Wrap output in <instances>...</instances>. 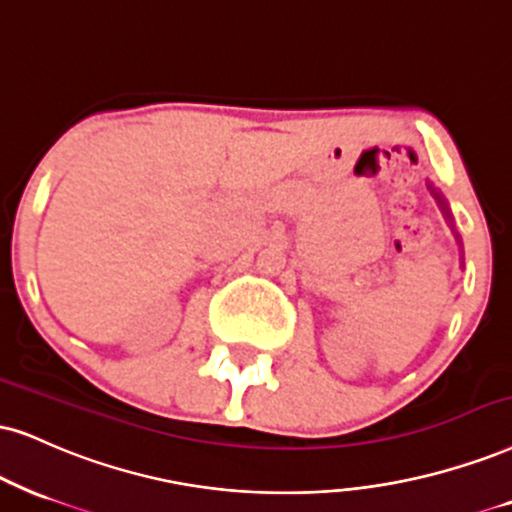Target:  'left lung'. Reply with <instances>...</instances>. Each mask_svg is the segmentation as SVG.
Here are the masks:
<instances>
[{"label":"left lung","instance_id":"obj_1","mask_svg":"<svg viewBox=\"0 0 512 512\" xmlns=\"http://www.w3.org/2000/svg\"><path fill=\"white\" fill-rule=\"evenodd\" d=\"M428 189L432 191V196H435V198H437V203H439V205H442V212H444V215H446V219H451V212H449V208H446V203H444L442 193H439L437 189H432V184H428ZM456 238H458V236H456Z\"/></svg>","mask_w":512,"mask_h":512}]
</instances>
